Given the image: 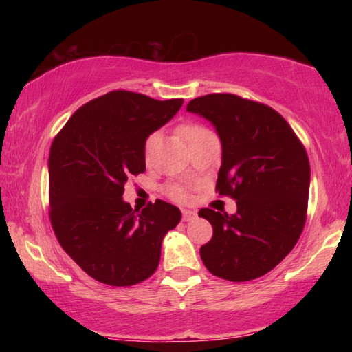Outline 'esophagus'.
I'll return each mask as SVG.
<instances>
[{
	"label": "esophagus",
	"mask_w": 352,
	"mask_h": 352,
	"mask_svg": "<svg viewBox=\"0 0 352 352\" xmlns=\"http://www.w3.org/2000/svg\"><path fill=\"white\" fill-rule=\"evenodd\" d=\"M195 217H197V212L195 211L183 210V222H190V220H194Z\"/></svg>",
	"instance_id": "obj_1"
}]
</instances>
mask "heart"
I'll list each match as a JSON object with an SVG mask.
<instances>
[{
  "label": "heart",
  "mask_w": 352,
  "mask_h": 352,
  "mask_svg": "<svg viewBox=\"0 0 352 352\" xmlns=\"http://www.w3.org/2000/svg\"><path fill=\"white\" fill-rule=\"evenodd\" d=\"M182 133L184 135V138H186L188 141H190V140L199 138V136L208 133V130L205 127L197 126V124H189V126H184L182 129ZM158 141H160V135L158 133H152L146 140V142H144V158H146V162H151L152 153L155 151V147H157ZM168 192H169L170 197L175 199V200L183 201V200L188 199L186 190H184L182 186H178V184H172V186H169Z\"/></svg>",
  "instance_id": "b5f03b06"
}]
</instances>
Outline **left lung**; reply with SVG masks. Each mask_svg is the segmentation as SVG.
Returning a JSON list of instances; mask_svg holds the SVG:
<instances>
[{
    "mask_svg": "<svg viewBox=\"0 0 352 352\" xmlns=\"http://www.w3.org/2000/svg\"><path fill=\"white\" fill-rule=\"evenodd\" d=\"M186 110L216 129L222 142L216 188L237 205L230 216L200 210L212 225L200 258L228 281L265 275L292 252L306 222L311 166L305 147L279 113L236 94L195 98Z\"/></svg>",
    "mask_w": 352,
    "mask_h": 352,
    "instance_id": "1",
    "label": "left lung"
}]
</instances>
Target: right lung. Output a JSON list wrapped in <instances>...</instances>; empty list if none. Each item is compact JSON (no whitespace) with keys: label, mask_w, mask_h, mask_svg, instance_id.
Segmentation results:
<instances>
[{"label":"right lung","mask_w":352,"mask_h":352,"mask_svg":"<svg viewBox=\"0 0 352 352\" xmlns=\"http://www.w3.org/2000/svg\"><path fill=\"white\" fill-rule=\"evenodd\" d=\"M182 105L183 99L107 93L82 105L52 142V228L65 252L99 283L124 287L152 276L164 236L180 223L177 206L157 200L133 211L122 194L129 177L146 170V140Z\"/></svg>","instance_id":"obj_1"}]
</instances>
